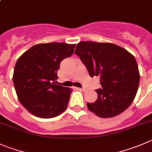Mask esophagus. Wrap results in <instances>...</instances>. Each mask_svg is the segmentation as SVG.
Here are the masks:
<instances>
[{
	"mask_svg": "<svg viewBox=\"0 0 152 152\" xmlns=\"http://www.w3.org/2000/svg\"><path fill=\"white\" fill-rule=\"evenodd\" d=\"M81 90H82V91H85V88H80Z\"/></svg>",
	"mask_w": 152,
	"mask_h": 152,
	"instance_id": "34e87169",
	"label": "esophagus"
}]
</instances>
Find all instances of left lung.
Returning a JSON list of instances; mask_svg holds the SVG:
<instances>
[{"mask_svg":"<svg viewBox=\"0 0 152 152\" xmlns=\"http://www.w3.org/2000/svg\"><path fill=\"white\" fill-rule=\"evenodd\" d=\"M75 54L85 64L91 77L99 76L102 89L96 90L97 99L87 103L98 117L109 118L126 110L136 96L140 73L134 56L111 43L81 42Z\"/></svg>","mask_w":152,"mask_h":152,"instance_id":"1","label":"left lung"}]
</instances>
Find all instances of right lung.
<instances>
[{
    "label": "right lung",
    "mask_w": 152,
    "mask_h": 152,
    "mask_svg": "<svg viewBox=\"0 0 152 152\" xmlns=\"http://www.w3.org/2000/svg\"><path fill=\"white\" fill-rule=\"evenodd\" d=\"M76 45L39 44L18 59L13 83L18 99L33 115L53 118L67 109L72 89L56 85L57 71L63 59L73 53Z\"/></svg>",
    "instance_id": "right-lung-1"
}]
</instances>
